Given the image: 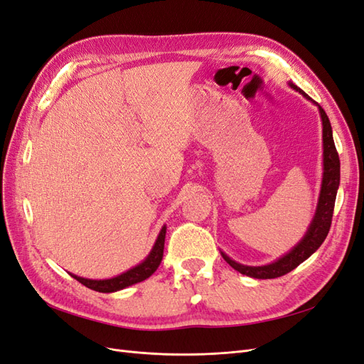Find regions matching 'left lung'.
<instances>
[{"label":"left lung","instance_id":"8db88e82","mask_svg":"<svg viewBox=\"0 0 364 364\" xmlns=\"http://www.w3.org/2000/svg\"><path fill=\"white\" fill-rule=\"evenodd\" d=\"M289 85L294 91L302 94L306 100L314 103L318 109V114H321L322 139H323L322 185H321V193H318L316 213L310 226H308L306 232L299 243H297L290 252L285 253V255H282L277 261L266 264V266H245V264L234 261L232 258H229L225 252H222V257L230 267H234L237 272L246 274V277L257 278V279H272V278H279L282 274H287L289 272H291L293 269L299 266L301 262H304L306 258H310L313 253L321 247V245L323 243L329 232V228H331L336 196L340 185V159L334 146L333 127H331V123H329L328 115L325 114L322 106L313 102L302 90H299V87L293 85L291 82H289Z\"/></svg>","mask_w":364,"mask_h":364}]
</instances>
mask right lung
Listing matches in <instances>:
<instances>
[{
    "label": "right lung",
    "mask_w": 364,
    "mask_h": 364,
    "mask_svg": "<svg viewBox=\"0 0 364 364\" xmlns=\"http://www.w3.org/2000/svg\"><path fill=\"white\" fill-rule=\"evenodd\" d=\"M165 232H167V226L164 225L162 229L159 230L155 245H153L146 259H142L139 264H136L135 267H132L127 272L118 274V277L109 278V279H87V278L77 277V274H73V273H71V277L79 281L80 284H83L85 287L95 290V291H100V293H114V291L123 290L126 287H130V285L144 281L156 272V269L159 267V264L162 261Z\"/></svg>",
    "instance_id": "obj_1"
}]
</instances>
